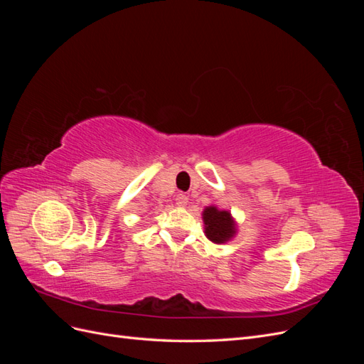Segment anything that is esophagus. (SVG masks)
Instances as JSON below:
<instances>
[{
	"label": "esophagus",
	"mask_w": 364,
	"mask_h": 364,
	"mask_svg": "<svg viewBox=\"0 0 364 364\" xmlns=\"http://www.w3.org/2000/svg\"><path fill=\"white\" fill-rule=\"evenodd\" d=\"M186 203H188V196L183 194V193L176 196V205H178V206H186Z\"/></svg>",
	"instance_id": "1"
}]
</instances>
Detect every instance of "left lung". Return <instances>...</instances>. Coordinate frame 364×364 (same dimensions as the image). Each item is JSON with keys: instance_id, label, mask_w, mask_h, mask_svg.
<instances>
[{"instance_id": "8db88e82", "label": "left lung", "mask_w": 364, "mask_h": 364, "mask_svg": "<svg viewBox=\"0 0 364 364\" xmlns=\"http://www.w3.org/2000/svg\"><path fill=\"white\" fill-rule=\"evenodd\" d=\"M205 234L214 243H225L235 234L234 220L228 211H218L215 206H208L203 211Z\"/></svg>"}]
</instances>
